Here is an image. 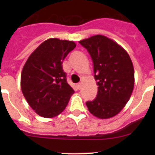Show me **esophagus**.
I'll return each instance as SVG.
<instances>
[{
    "instance_id": "1",
    "label": "esophagus",
    "mask_w": 155,
    "mask_h": 155,
    "mask_svg": "<svg viewBox=\"0 0 155 155\" xmlns=\"http://www.w3.org/2000/svg\"><path fill=\"white\" fill-rule=\"evenodd\" d=\"M77 87H78V89L80 90L81 88V83H78V84H77Z\"/></svg>"
}]
</instances>
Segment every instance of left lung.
Returning <instances> with one entry per match:
<instances>
[{"instance_id": "obj_1", "label": "left lung", "mask_w": 155, "mask_h": 155, "mask_svg": "<svg viewBox=\"0 0 155 155\" xmlns=\"http://www.w3.org/2000/svg\"><path fill=\"white\" fill-rule=\"evenodd\" d=\"M87 50L93 62L98 94L86 102L90 113L100 119H109L124 109L132 94L134 70L124 48L101 35L79 42Z\"/></svg>"}]
</instances>
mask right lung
I'll use <instances>...</instances> for the list:
<instances>
[{
	"mask_svg": "<svg viewBox=\"0 0 155 155\" xmlns=\"http://www.w3.org/2000/svg\"><path fill=\"white\" fill-rule=\"evenodd\" d=\"M76 47L73 41L49 39L27 60L21 75V87L28 105L40 116L61 114L74 91L67 81L62 64Z\"/></svg>",
	"mask_w": 155,
	"mask_h": 155,
	"instance_id": "obj_1",
	"label": "right lung"
}]
</instances>
